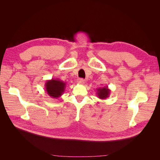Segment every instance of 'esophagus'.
<instances>
[{
  "mask_svg": "<svg viewBox=\"0 0 160 160\" xmlns=\"http://www.w3.org/2000/svg\"><path fill=\"white\" fill-rule=\"evenodd\" d=\"M77 83H79V84H84L85 83V80L83 79H82V78H78L77 79Z\"/></svg>",
  "mask_w": 160,
  "mask_h": 160,
  "instance_id": "obj_1",
  "label": "esophagus"
}]
</instances>
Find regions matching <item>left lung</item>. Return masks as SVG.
Here are the masks:
<instances>
[{"label":"left lung","instance_id":"1","mask_svg":"<svg viewBox=\"0 0 160 160\" xmlns=\"http://www.w3.org/2000/svg\"><path fill=\"white\" fill-rule=\"evenodd\" d=\"M111 90L109 89L108 86H105L103 88H100L97 89V95L101 99H105L109 96Z\"/></svg>","mask_w":160,"mask_h":160}]
</instances>
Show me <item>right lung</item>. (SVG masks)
Segmentation results:
<instances>
[{"mask_svg": "<svg viewBox=\"0 0 160 160\" xmlns=\"http://www.w3.org/2000/svg\"><path fill=\"white\" fill-rule=\"evenodd\" d=\"M47 94L53 99H57L63 94L66 83L59 79L47 80L45 85Z\"/></svg>", "mask_w": 160, "mask_h": 160, "instance_id": "right-lung-1", "label": "right lung"}]
</instances>
